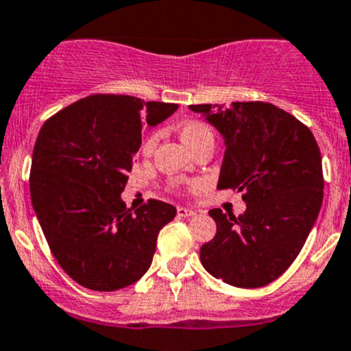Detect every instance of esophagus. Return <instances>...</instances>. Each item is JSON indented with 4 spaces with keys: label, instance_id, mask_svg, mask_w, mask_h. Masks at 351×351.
Wrapping results in <instances>:
<instances>
[{
    "label": "esophagus",
    "instance_id": "34e87169",
    "mask_svg": "<svg viewBox=\"0 0 351 351\" xmlns=\"http://www.w3.org/2000/svg\"><path fill=\"white\" fill-rule=\"evenodd\" d=\"M176 214H178L180 217H190V216H195V210L186 209V207H178V209H176Z\"/></svg>",
    "mask_w": 351,
    "mask_h": 351
}]
</instances>
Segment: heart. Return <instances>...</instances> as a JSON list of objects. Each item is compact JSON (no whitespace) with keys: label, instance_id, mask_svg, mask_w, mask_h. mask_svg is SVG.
<instances>
[{"label":"heart","instance_id":"b5f03b06","mask_svg":"<svg viewBox=\"0 0 351 351\" xmlns=\"http://www.w3.org/2000/svg\"><path fill=\"white\" fill-rule=\"evenodd\" d=\"M180 137H182V141L185 142L192 151L199 147L200 144H204V142L214 141V134L213 130H210L209 125H206L204 121H199V120L185 121V123L180 127ZM156 142H158V134H151L147 138H145L142 149H144L145 152L152 151Z\"/></svg>","mask_w":351,"mask_h":351}]
</instances>
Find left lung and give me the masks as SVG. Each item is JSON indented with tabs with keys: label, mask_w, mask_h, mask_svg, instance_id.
<instances>
[{
	"label": "left lung",
	"mask_w": 351,
	"mask_h": 351,
	"mask_svg": "<svg viewBox=\"0 0 351 351\" xmlns=\"http://www.w3.org/2000/svg\"><path fill=\"white\" fill-rule=\"evenodd\" d=\"M226 142L217 189L241 192L240 216L210 209L216 234L200 247L207 273L238 288L280 278L300 254L324 197L321 151L307 125L262 101L192 104Z\"/></svg>",
	"instance_id": "8db88e82"
}]
</instances>
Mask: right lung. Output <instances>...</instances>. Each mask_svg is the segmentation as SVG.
Returning <instances> with one entry per match:
<instances>
[{"label":"right lung","instance_id":"add662e5","mask_svg":"<svg viewBox=\"0 0 351 351\" xmlns=\"http://www.w3.org/2000/svg\"><path fill=\"white\" fill-rule=\"evenodd\" d=\"M176 104L93 94L47 118L30 166V199L61 269L82 287L114 291L141 280L158 233L176 216L162 200L128 209L125 190L142 128Z\"/></svg>","mask_w":351,"mask_h":351}]
</instances>
